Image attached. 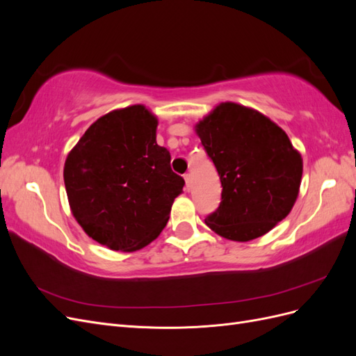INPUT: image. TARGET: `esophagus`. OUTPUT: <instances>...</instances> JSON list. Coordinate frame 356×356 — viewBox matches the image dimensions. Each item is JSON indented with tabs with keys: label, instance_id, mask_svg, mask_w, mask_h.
<instances>
[{
	"label": "esophagus",
	"instance_id": "1",
	"mask_svg": "<svg viewBox=\"0 0 356 356\" xmlns=\"http://www.w3.org/2000/svg\"><path fill=\"white\" fill-rule=\"evenodd\" d=\"M184 179H186V187H187V190H190V188H191V175H190V174H186V175H184Z\"/></svg>",
	"mask_w": 356,
	"mask_h": 356
}]
</instances>
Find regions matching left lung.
<instances>
[{
    "label": "left lung",
    "instance_id": "1",
    "mask_svg": "<svg viewBox=\"0 0 356 356\" xmlns=\"http://www.w3.org/2000/svg\"><path fill=\"white\" fill-rule=\"evenodd\" d=\"M218 172L221 202L204 222L225 239L248 242L293 209L303 163L288 135L267 117L225 102L196 126Z\"/></svg>",
    "mask_w": 356,
    "mask_h": 356
}]
</instances>
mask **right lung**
<instances>
[{"mask_svg": "<svg viewBox=\"0 0 356 356\" xmlns=\"http://www.w3.org/2000/svg\"><path fill=\"white\" fill-rule=\"evenodd\" d=\"M157 118L143 105L98 118L67 157L63 181L75 220L114 251H136L165 229L186 181L156 143Z\"/></svg>", "mask_w": 356, "mask_h": 356, "instance_id": "right-lung-1", "label": "right lung"}]
</instances>
